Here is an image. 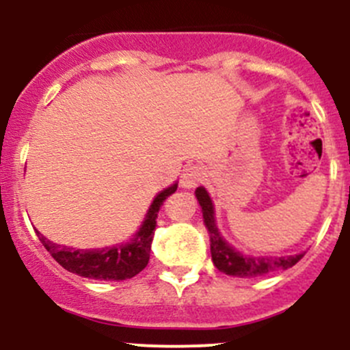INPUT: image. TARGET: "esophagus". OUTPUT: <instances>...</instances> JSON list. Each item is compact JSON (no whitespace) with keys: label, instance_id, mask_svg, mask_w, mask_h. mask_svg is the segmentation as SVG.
<instances>
[{"label":"esophagus","instance_id":"34e87169","mask_svg":"<svg viewBox=\"0 0 350 350\" xmlns=\"http://www.w3.org/2000/svg\"><path fill=\"white\" fill-rule=\"evenodd\" d=\"M204 178H206V169H204L203 165H188V167L183 171L181 186L185 189H193L196 188L200 183H203Z\"/></svg>","mask_w":350,"mask_h":350}]
</instances>
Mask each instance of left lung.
<instances>
[{"label":"left lung","mask_w":350,"mask_h":350,"mask_svg":"<svg viewBox=\"0 0 350 350\" xmlns=\"http://www.w3.org/2000/svg\"><path fill=\"white\" fill-rule=\"evenodd\" d=\"M198 203L203 213L204 227L210 234V252L215 267L228 276L237 278H257L264 276L273 271H284L295 266L305 252L293 254V256H249L235 249L224 239L221 232L218 230L217 220H215V206L210 195L203 186L196 188L195 191Z\"/></svg>","instance_id":"left-lung-1"}]
</instances>
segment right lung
<instances>
[{"label":"right lung","mask_w":350,"mask_h":350,"mask_svg":"<svg viewBox=\"0 0 350 350\" xmlns=\"http://www.w3.org/2000/svg\"><path fill=\"white\" fill-rule=\"evenodd\" d=\"M176 189H178V181L157 193L139 230L130 237V241L116 245L101 247V249H74V247L54 243L38 230L35 232L49 254L69 273L101 281L130 280L137 276L149 262L155 218L165 198L171 196Z\"/></svg>","instance_id":"obj_1"}]
</instances>
